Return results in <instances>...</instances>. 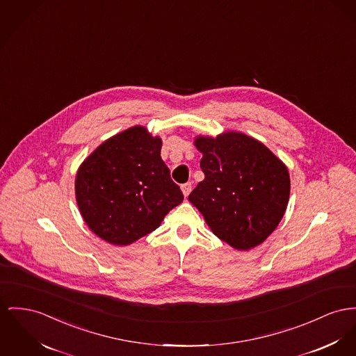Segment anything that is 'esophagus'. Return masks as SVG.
Returning <instances> with one entry per match:
<instances>
[{
	"mask_svg": "<svg viewBox=\"0 0 356 356\" xmlns=\"http://www.w3.org/2000/svg\"><path fill=\"white\" fill-rule=\"evenodd\" d=\"M181 190H182L184 195H185V197H188L190 194V191H191V184H190V182H188V184H184V185L181 186Z\"/></svg>",
	"mask_w": 356,
	"mask_h": 356,
	"instance_id": "34e87169",
	"label": "esophagus"
}]
</instances>
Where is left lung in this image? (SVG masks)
<instances>
[{"mask_svg":"<svg viewBox=\"0 0 356 356\" xmlns=\"http://www.w3.org/2000/svg\"><path fill=\"white\" fill-rule=\"evenodd\" d=\"M205 174L189 201L216 236L248 251L270 236L284 217L290 177L284 162L263 143L236 131L216 138L197 135Z\"/></svg>","mask_w":356,"mask_h":356,"instance_id":"left-lung-1","label":"left lung"}]
</instances>
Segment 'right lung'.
Masks as SVG:
<instances>
[{"mask_svg": "<svg viewBox=\"0 0 356 356\" xmlns=\"http://www.w3.org/2000/svg\"><path fill=\"white\" fill-rule=\"evenodd\" d=\"M161 149L159 136L135 125L99 144L78 167L76 204L97 236L113 245L132 244L184 201Z\"/></svg>", "mask_w": 356, "mask_h": 356, "instance_id": "add662e5", "label": "right lung"}]
</instances>
